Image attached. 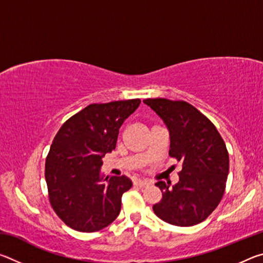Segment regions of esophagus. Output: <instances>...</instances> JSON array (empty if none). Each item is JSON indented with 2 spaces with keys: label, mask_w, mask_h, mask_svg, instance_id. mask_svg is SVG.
Wrapping results in <instances>:
<instances>
[{
  "label": "esophagus",
  "mask_w": 263,
  "mask_h": 263,
  "mask_svg": "<svg viewBox=\"0 0 263 263\" xmlns=\"http://www.w3.org/2000/svg\"><path fill=\"white\" fill-rule=\"evenodd\" d=\"M136 184L138 186H140V188H145V186L149 185V182L145 181V180H138V181H136Z\"/></svg>",
  "instance_id": "1"
}]
</instances>
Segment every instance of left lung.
Returning <instances> with one entry per match:
<instances>
[{"mask_svg": "<svg viewBox=\"0 0 263 263\" xmlns=\"http://www.w3.org/2000/svg\"><path fill=\"white\" fill-rule=\"evenodd\" d=\"M155 111L169 132V155L182 164L175 185L155 183L162 199L153 211L160 219L176 226H193L205 220L224 195L229 175V153L215 125L183 101H142Z\"/></svg>", "mask_w": 263, "mask_h": 263, "instance_id": "8db88e82", "label": "left lung"}]
</instances>
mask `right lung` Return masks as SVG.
<instances>
[{"mask_svg": "<svg viewBox=\"0 0 263 263\" xmlns=\"http://www.w3.org/2000/svg\"><path fill=\"white\" fill-rule=\"evenodd\" d=\"M140 100L90 104L70 117L54 137L45 163L50 202L60 219L79 232H96L121 212L126 176L102 174L103 157L116 148L119 128Z\"/></svg>", "mask_w": 263, "mask_h": 263, "instance_id": "1", "label": "right lung"}]
</instances>
